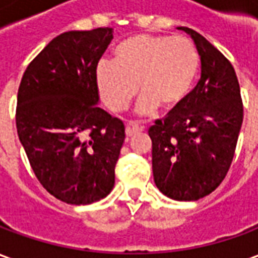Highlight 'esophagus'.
Listing matches in <instances>:
<instances>
[{"instance_id":"obj_1","label":"esophagus","mask_w":258,"mask_h":258,"mask_svg":"<svg viewBox=\"0 0 258 258\" xmlns=\"http://www.w3.org/2000/svg\"><path fill=\"white\" fill-rule=\"evenodd\" d=\"M141 131H144V127H141L137 123H128L127 124V127H125V135L127 137H133L137 133H141Z\"/></svg>"}]
</instances>
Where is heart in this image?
I'll use <instances>...</instances> for the list:
<instances>
[{
  "mask_svg": "<svg viewBox=\"0 0 258 258\" xmlns=\"http://www.w3.org/2000/svg\"><path fill=\"white\" fill-rule=\"evenodd\" d=\"M195 44L185 37L137 34L113 49L112 62L96 68V87L110 110L127 109L137 94L138 113L148 114L156 106L171 110L182 103L199 72Z\"/></svg>",
  "mask_w": 258,
  "mask_h": 258,
  "instance_id": "obj_1",
  "label": "heart"
}]
</instances>
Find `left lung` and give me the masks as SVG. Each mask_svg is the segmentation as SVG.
Wrapping results in <instances>:
<instances>
[{
	"label": "left lung",
	"mask_w": 258,
	"mask_h": 258,
	"mask_svg": "<svg viewBox=\"0 0 258 258\" xmlns=\"http://www.w3.org/2000/svg\"><path fill=\"white\" fill-rule=\"evenodd\" d=\"M178 29L192 37L199 52L200 80L148 134L159 190L190 202L210 195L225 178L243 121V103L231 62L198 31Z\"/></svg>",
	"instance_id": "left-lung-1"
}]
</instances>
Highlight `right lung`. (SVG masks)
Listing matches in <instances>:
<instances>
[{"label":"right lung","mask_w":258,"mask_h":258,"mask_svg":"<svg viewBox=\"0 0 258 258\" xmlns=\"http://www.w3.org/2000/svg\"><path fill=\"white\" fill-rule=\"evenodd\" d=\"M113 29L66 31L26 69L18 91L16 128L40 184L68 205H90L114 186L125 133L98 106L96 68Z\"/></svg>","instance_id":"1"}]
</instances>
